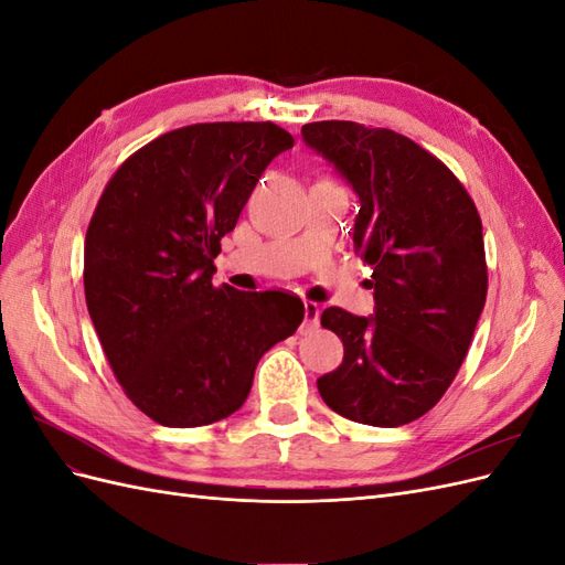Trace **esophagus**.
Segmentation results:
<instances>
[{
  "instance_id": "esophagus-1",
  "label": "esophagus",
  "mask_w": 565,
  "mask_h": 565,
  "mask_svg": "<svg viewBox=\"0 0 565 565\" xmlns=\"http://www.w3.org/2000/svg\"><path fill=\"white\" fill-rule=\"evenodd\" d=\"M303 332L316 330L320 324V306L316 301H303Z\"/></svg>"
}]
</instances>
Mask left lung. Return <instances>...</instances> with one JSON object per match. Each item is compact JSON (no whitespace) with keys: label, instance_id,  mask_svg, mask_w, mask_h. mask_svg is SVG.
<instances>
[{"label":"left lung","instance_id":"1","mask_svg":"<svg viewBox=\"0 0 565 565\" xmlns=\"http://www.w3.org/2000/svg\"><path fill=\"white\" fill-rule=\"evenodd\" d=\"M361 200L353 247L372 266L374 313L322 311L344 361L318 380L337 415L401 426L443 398L488 295L483 226L450 169L407 136L344 119L301 127Z\"/></svg>","mask_w":565,"mask_h":565}]
</instances>
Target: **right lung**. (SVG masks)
Listing matches in <instances>:
<instances>
[{"label":"right lung","mask_w":565,"mask_h":565,"mask_svg":"<svg viewBox=\"0 0 565 565\" xmlns=\"http://www.w3.org/2000/svg\"><path fill=\"white\" fill-rule=\"evenodd\" d=\"M295 139L273 122H207L136 150L84 237V297L117 382L152 422L233 415L259 358L295 334L301 299L212 285L221 237Z\"/></svg>","instance_id":"1"}]
</instances>
